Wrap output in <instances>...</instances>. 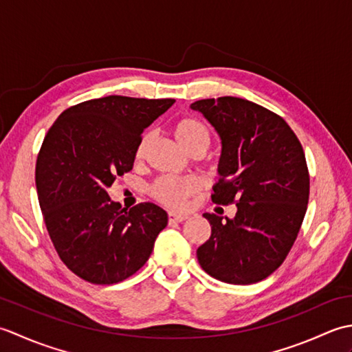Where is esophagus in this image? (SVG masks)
<instances>
[{"mask_svg":"<svg viewBox=\"0 0 352 352\" xmlns=\"http://www.w3.org/2000/svg\"><path fill=\"white\" fill-rule=\"evenodd\" d=\"M168 218H169V221H170V222H183V221L188 219L189 216H188V214H178V213H172V212H169Z\"/></svg>","mask_w":352,"mask_h":352,"instance_id":"34e87169","label":"esophagus"}]
</instances>
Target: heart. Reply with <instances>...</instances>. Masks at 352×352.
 <instances>
[{
	"label": "heart",
	"mask_w": 352,
	"mask_h": 352,
	"mask_svg": "<svg viewBox=\"0 0 352 352\" xmlns=\"http://www.w3.org/2000/svg\"><path fill=\"white\" fill-rule=\"evenodd\" d=\"M172 134L189 154L197 149H206L210 145V130L197 118L184 116L172 124ZM149 145V134H144L134 148V159L140 160ZM199 189L198 180L192 177L164 175L157 178L149 188V193L159 203L170 208H183L189 197L195 195Z\"/></svg>",
	"instance_id": "obj_1"
}]
</instances>
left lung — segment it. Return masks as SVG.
I'll use <instances>...</instances> for the list:
<instances>
[{"instance_id":"left-lung-1","label":"left lung","mask_w":352,"mask_h":352,"mask_svg":"<svg viewBox=\"0 0 352 352\" xmlns=\"http://www.w3.org/2000/svg\"><path fill=\"white\" fill-rule=\"evenodd\" d=\"M222 142L214 204H236L234 219L204 213L212 234L197 250L201 267L228 284L265 280L287 257L307 212L304 149L281 116L236 96L195 101Z\"/></svg>"}]
</instances>
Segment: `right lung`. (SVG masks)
<instances>
[{"mask_svg": "<svg viewBox=\"0 0 352 352\" xmlns=\"http://www.w3.org/2000/svg\"><path fill=\"white\" fill-rule=\"evenodd\" d=\"M175 100L110 95L66 109L36 162V189L51 242L63 263L94 284L124 281L146 263L168 226L153 203L130 208L107 188L133 169L142 133Z\"/></svg>", "mask_w": 352, "mask_h": 352, "instance_id": "right-lung-1", "label": "right lung"}]
</instances>
